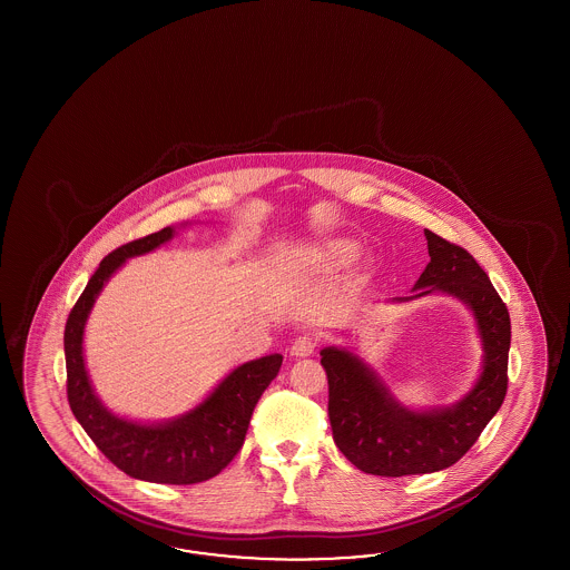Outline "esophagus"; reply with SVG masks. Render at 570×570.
Returning <instances> with one entry per match:
<instances>
[{
    "mask_svg": "<svg viewBox=\"0 0 570 570\" xmlns=\"http://www.w3.org/2000/svg\"><path fill=\"white\" fill-rule=\"evenodd\" d=\"M315 348H317V341L311 334H301L298 338H294L291 353L294 357H309L315 353Z\"/></svg>",
    "mask_w": 570,
    "mask_h": 570,
    "instance_id": "obj_1",
    "label": "esophagus"
}]
</instances>
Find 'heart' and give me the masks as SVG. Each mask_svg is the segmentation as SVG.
<instances>
[{
	"instance_id": "obj_1",
	"label": "heart",
	"mask_w": 570,
	"mask_h": 570,
	"mask_svg": "<svg viewBox=\"0 0 570 570\" xmlns=\"http://www.w3.org/2000/svg\"><path fill=\"white\" fill-rule=\"evenodd\" d=\"M353 244L348 242H330L328 246L324 248V255L332 261H346L353 255Z\"/></svg>"
}]
</instances>
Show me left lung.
Returning a JSON list of instances; mask_svg holds the SVG:
<instances>
[{"label": "left lung", "mask_w": 570, "mask_h": 570, "mask_svg": "<svg viewBox=\"0 0 570 570\" xmlns=\"http://www.w3.org/2000/svg\"><path fill=\"white\" fill-rule=\"evenodd\" d=\"M424 236L431 263L415 282V288H422L415 296L443 291L474 311L483 338V374L453 407L412 412L389 395L360 357L343 348H324L320 355L328 376L334 443L353 466L376 476L429 474L453 466L498 414L508 391L510 313L505 303L466 248L431 229H424Z\"/></svg>", "instance_id": "8db88e82"}]
</instances>
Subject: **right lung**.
Returning <instances> with one entry per match:
<instances>
[{
	"label": "right lung",
	"instance_id": "obj_1",
	"mask_svg": "<svg viewBox=\"0 0 570 570\" xmlns=\"http://www.w3.org/2000/svg\"><path fill=\"white\" fill-rule=\"evenodd\" d=\"M171 236V227H163L156 234L127 242L106 255L89 277L65 326L67 395L72 414L89 439L125 474L148 483L194 484L213 479L236 458L257 401L279 372L282 355L244 363L190 414L146 426L110 414L94 395L81 345L87 315L104 282L125 259L155 250Z\"/></svg>",
	"mask_w": 570,
	"mask_h": 570
}]
</instances>
